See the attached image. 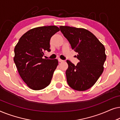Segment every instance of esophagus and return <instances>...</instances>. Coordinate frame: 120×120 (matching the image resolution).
Segmentation results:
<instances>
[{
  "label": "esophagus",
  "mask_w": 120,
  "mask_h": 120,
  "mask_svg": "<svg viewBox=\"0 0 120 120\" xmlns=\"http://www.w3.org/2000/svg\"><path fill=\"white\" fill-rule=\"evenodd\" d=\"M58 62H64V60H61V59L59 58V59H58Z\"/></svg>",
  "instance_id": "34e87169"
}]
</instances>
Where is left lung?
Here are the masks:
<instances>
[{
    "label": "left lung",
    "instance_id": "8db88e82",
    "mask_svg": "<svg viewBox=\"0 0 120 120\" xmlns=\"http://www.w3.org/2000/svg\"><path fill=\"white\" fill-rule=\"evenodd\" d=\"M60 31L74 51L80 62L75 65L67 60V81L70 87L79 91L89 89L96 82L104 70L106 56L104 46L94 34L86 29L60 26Z\"/></svg>",
    "mask_w": 120,
    "mask_h": 120
}]
</instances>
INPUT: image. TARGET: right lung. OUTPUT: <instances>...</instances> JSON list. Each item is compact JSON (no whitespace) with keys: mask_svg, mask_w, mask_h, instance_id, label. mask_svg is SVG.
<instances>
[{"mask_svg":"<svg viewBox=\"0 0 120 120\" xmlns=\"http://www.w3.org/2000/svg\"><path fill=\"white\" fill-rule=\"evenodd\" d=\"M60 28L56 26L31 29L20 38L14 49V60L22 79L33 90L49 86L58 65V60L42 58L50 51L51 38Z\"/></svg>","mask_w":120,"mask_h":120,"instance_id":"obj_1","label":"right lung"}]
</instances>
